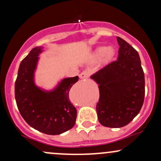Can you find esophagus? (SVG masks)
Wrapping results in <instances>:
<instances>
[{
    "instance_id": "34e87169",
    "label": "esophagus",
    "mask_w": 161,
    "mask_h": 161,
    "mask_svg": "<svg viewBox=\"0 0 161 161\" xmlns=\"http://www.w3.org/2000/svg\"><path fill=\"white\" fill-rule=\"evenodd\" d=\"M90 75V72L88 71V70H84V71L82 72V73L79 74V77L81 79H87Z\"/></svg>"
}]
</instances>
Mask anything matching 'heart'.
Here are the masks:
<instances>
[{"label": "heart", "mask_w": 161, "mask_h": 161, "mask_svg": "<svg viewBox=\"0 0 161 161\" xmlns=\"http://www.w3.org/2000/svg\"><path fill=\"white\" fill-rule=\"evenodd\" d=\"M114 54V49L112 47H100L95 51V56L96 57H99L102 55V59L104 61H108L109 60L112 58Z\"/></svg>", "instance_id": "1"}]
</instances>
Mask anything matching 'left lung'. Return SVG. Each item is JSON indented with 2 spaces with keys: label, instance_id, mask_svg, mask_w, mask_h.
Segmentation results:
<instances>
[{
  "label": "left lung",
  "instance_id": "left-lung-1",
  "mask_svg": "<svg viewBox=\"0 0 161 161\" xmlns=\"http://www.w3.org/2000/svg\"><path fill=\"white\" fill-rule=\"evenodd\" d=\"M117 60L99 70L91 78L99 84L100 97L96 106L98 120L110 128L129 124L141 110L145 99V75L139 55L123 38Z\"/></svg>",
  "mask_w": 161,
  "mask_h": 161
}]
</instances>
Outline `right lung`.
<instances>
[{
  "label": "right lung",
  "mask_w": 161,
  "mask_h": 161,
  "mask_svg": "<svg viewBox=\"0 0 161 161\" xmlns=\"http://www.w3.org/2000/svg\"><path fill=\"white\" fill-rule=\"evenodd\" d=\"M41 47H34L22 60L15 82V98L19 111L32 128L47 135H59L74 126L76 108L69 97L79 77L63 79L52 92L36 86L33 77Z\"/></svg>",
  "instance_id": "add662e5"
}]
</instances>
